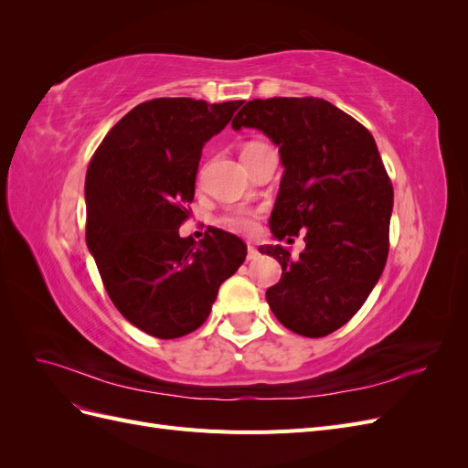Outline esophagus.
Returning a JSON list of instances; mask_svg holds the SVG:
<instances>
[{"label":"esophagus","instance_id":"obj_1","mask_svg":"<svg viewBox=\"0 0 468 468\" xmlns=\"http://www.w3.org/2000/svg\"><path fill=\"white\" fill-rule=\"evenodd\" d=\"M258 256H260L258 248H256V246H248V260H250V261H251V260H258Z\"/></svg>","mask_w":468,"mask_h":468}]
</instances>
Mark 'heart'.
<instances>
[{"label":"heart","instance_id":"1","mask_svg":"<svg viewBox=\"0 0 468 468\" xmlns=\"http://www.w3.org/2000/svg\"><path fill=\"white\" fill-rule=\"evenodd\" d=\"M256 146H260V143H251V144H248L244 150L256 148ZM244 150H242V152H244ZM256 218H258L256 212H251V210H232L230 215H226V217L222 218V222H224L226 229H230V230H234V232L250 234V232L256 230Z\"/></svg>","mask_w":468,"mask_h":468}]
</instances>
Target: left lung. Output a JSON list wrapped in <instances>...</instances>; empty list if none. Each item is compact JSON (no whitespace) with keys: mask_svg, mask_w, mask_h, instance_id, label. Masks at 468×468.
<instances>
[{"mask_svg":"<svg viewBox=\"0 0 468 468\" xmlns=\"http://www.w3.org/2000/svg\"><path fill=\"white\" fill-rule=\"evenodd\" d=\"M232 129H256L279 146L285 167L269 218L277 239L304 230L299 258L260 246L281 263L265 299L291 332L324 337L357 313L388 256L392 186L371 133L318 97L253 99Z\"/></svg>","mask_w":468,"mask_h":468,"instance_id":"8db88e82","label":"left lung"}]
</instances>
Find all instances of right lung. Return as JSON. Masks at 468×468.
<instances>
[{
	"label": "right lung",
	"instance_id": "1",
	"mask_svg": "<svg viewBox=\"0 0 468 468\" xmlns=\"http://www.w3.org/2000/svg\"><path fill=\"white\" fill-rule=\"evenodd\" d=\"M242 101L160 97L112 126L86 174V242L119 313L154 337H181L208 318L248 248L220 229L181 238L205 143Z\"/></svg>",
	"mask_w": 468,
	"mask_h": 468
}]
</instances>
